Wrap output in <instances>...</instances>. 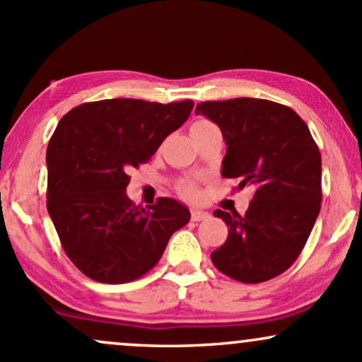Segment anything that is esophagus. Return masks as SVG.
Segmentation results:
<instances>
[{"label":"esophagus","instance_id":"1","mask_svg":"<svg viewBox=\"0 0 362 362\" xmlns=\"http://www.w3.org/2000/svg\"><path fill=\"white\" fill-rule=\"evenodd\" d=\"M206 218H209V214L206 213V211H201V209H192L190 211V219H192V221H202V219H206Z\"/></svg>","mask_w":362,"mask_h":362}]
</instances>
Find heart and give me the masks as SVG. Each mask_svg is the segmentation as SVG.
Returning <instances> with one entry per match:
<instances>
[{"label":"heart","mask_w":362,"mask_h":362,"mask_svg":"<svg viewBox=\"0 0 362 362\" xmlns=\"http://www.w3.org/2000/svg\"><path fill=\"white\" fill-rule=\"evenodd\" d=\"M206 124H209L207 122V120H204V119H199V120H195V122L192 124V129H195V127H201V126H206ZM178 192H180L182 195H184V197H187V199H197L199 197V189H197V184H195L194 180H184V182H180V184H178Z\"/></svg>","instance_id":"1"}]
</instances>
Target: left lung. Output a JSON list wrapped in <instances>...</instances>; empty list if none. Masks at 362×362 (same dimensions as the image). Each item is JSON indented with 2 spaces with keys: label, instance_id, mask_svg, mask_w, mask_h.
I'll return each instance as SVG.
<instances>
[{
  "label": "left lung",
  "instance_id": "8db88e82",
  "mask_svg": "<svg viewBox=\"0 0 362 362\" xmlns=\"http://www.w3.org/2000/svg\"><path fill=\"white\" fill-rule=\"evenodd\" d=\"M195 114L221 129L226 155L223 177L255 194L243 216L216 209L230 226L211 253L214 267L231 279L257 284L288 271L313 230L322 202V156L300 115L264 98L201 102Z\"/></svg>",
  "mask_w": 362,
  "mask_h": 362
}]
</instances>
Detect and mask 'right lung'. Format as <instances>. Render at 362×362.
Here are the masks:
<instances>
[{
	"label": "right lung",
	"mask_w": 362,
	"mask_h": 362,
	"mask_svg": "<svg viewBox=\"0 0 362 362\" xmlns=\"http://www.w3.org/2000/svg\"><path fill=\"white\" fill-rule=\"evenodd\" d=\"M194 102L110 98L74 107L47 146V211L66 255L90 279L124 284L158 264L189 209L170 197L134 206L129 172L155 155Z\"/></svg>",
	"instance_id": "obj_1"
}]
</instances>
